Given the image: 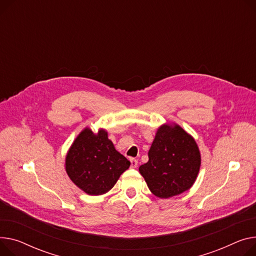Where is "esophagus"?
Masks as SVG:
<instances>
[{
  "mask_svg": "<svg viewBox=\"0 0 256 256\" xmlns=\"http://www.w3.org/2000/svg\"><path fill=\"white\" fill-rule=\"evenodd\" d=\"M138 166V160L134 158H130V168H137Z\"/></svg>",
  "mask_w": 256,
  "mask_h": 256,
  "instance_id": "obj_1",
  "label": "esophagus"
}]
</instances>
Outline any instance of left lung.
<instances>
[{
  "label": "left lung",
  "instance_id": "1",
  "mask_svg": "<svg viewBox=\"0 0 256 256\" xmlns=\"http://www.w3.org/2000/svg\"><path fill=\"white\" fill-rule=\"evenodd\" d=\"M148 158L139 172L150 192L160 198L188 190L200 172L198 146L192 136L177 124H164L158 128Z\"/></svg>",
  "mask_w": 256,
  "mask_h": 256
}]
</instances>
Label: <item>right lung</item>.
<instances>
[{
    "instance_id": "add662e5",
    "label": "right lung",
    "mask_w": 256,
    "mask_h": 256,
    "mask_svg": "<svg viewBox=\"0 0 256 256\" xmlns=\"http://www.w3.org/2000/svg\"><path fill=\"white\" fill-rule=\"evenodd\" d=\"M130 166V160L115 149L104 128L94 134L85 128L66 156L68 176L90 196L108 192Z\"/></svg>"
}]
</instances>
